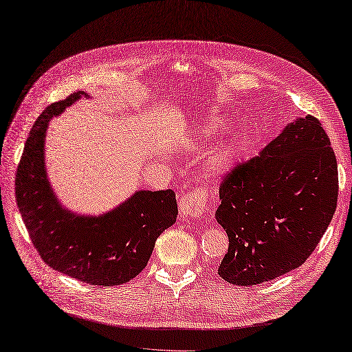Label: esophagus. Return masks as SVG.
Returning a JSON list of instances; mask_svg holds the SVG:
<instances>
[{"label":"esophagus","mask_w":352,"mask_h":352,"mask_svg":"<svg viewBox=\"0 0 352 352\" xmlns=\"http://www.w3.org/2000/svg\"><path fill=\"white\" fill-rule=\"evenodd\" d=\"M204 204H206V194L200 190H194L186 192L181 197V201H179V213L181 217L190 219L201 217L204 212Z\"/></svg>","instance_id":"esophagus-1"}]
</instances>
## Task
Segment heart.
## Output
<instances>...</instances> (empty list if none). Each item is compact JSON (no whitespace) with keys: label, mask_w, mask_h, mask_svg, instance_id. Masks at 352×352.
Listing matches in <instances>:
<instances>
[{"label":"heart","mask_w":352,"mask_h":352,"mask_svg":"<svg viewBox=\"0 0 352 352\" xmlns=\"http://www.w3.org/2000/svg\"><path fill=\"white\" fill-rule=\"evenodd\" d=\"M231 126H233V124L227 118L212 116L206 119L203 124H200L195 134L201 137V139H212V137L230 131ZM248 142H250L248 140V135L245 133H241L231 137L227 142L218 144L204 158V175L210 179H222L228 176L231 171H234L239 162L243 158L248 148Z\"/></svg>","instance_id":"1"}]
</instances>
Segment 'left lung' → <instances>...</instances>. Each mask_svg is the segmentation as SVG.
I'll return each instance as SVG.
<instances>
[{
    "label": "left lung",
    "instance_id": "left-lung-1",
    "mask_svg": "<svg viewBox=\"0 0 352 352\" xmlns=\"http://www.w3.org/2000/svg\"><path fill=\"white\" fill-rule=\"evenodd\" d=\"M218 224L228 252L218 275L256 285L297 269L327 230L338 204V164L318 119L285 125L258 157L224 179Z\"/></svg>",
    "mask_w": 352,
    "mask_h": 352
}]
</instances>
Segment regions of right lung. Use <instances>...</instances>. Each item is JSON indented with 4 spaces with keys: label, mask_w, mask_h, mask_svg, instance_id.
<instances>
[{
    "label": "right lung",
    "mask_w": 352,
    "mask_h": 352,
    "mask_svg": "<svg viewBox=\"0 0 352 352\" xmlns=\"http://www.w3.org/2000/svg\"><path fill=\"white\" fill-rule=\"evenodd\" d=\"M83 97L89 98L87 92H74L38 116L16 173V201L43 261L80 282L113 287L146 267L157 239L176 222L177 203L171 190H137L100 215L65 208L47 176L46 133L50 119Z\"/></svg>",
    "instance_id": "add662e5"
}]
</instances>
